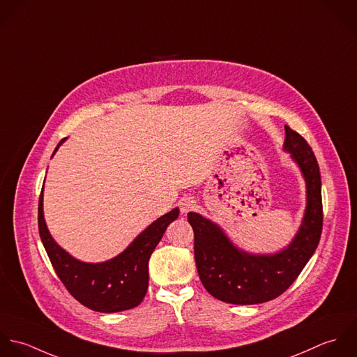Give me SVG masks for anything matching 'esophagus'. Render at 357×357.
Segmentation results:
<instances>
[{"mask_svg":"<svg viewBox=\"0 0 357 357\" xmlns=\"http://www.w3.org/2000/svg\"><path fill=\"white\" fill-rule=\"evenodd\" d=\"M179 207H181V213L182 214H188V213H190L196 207V202L192 197H183L179 202Z\"/></svg>","mask_w":357,"mask_h":357,"instance_id":"obj_1","label":"esophagus"}]
</instances>
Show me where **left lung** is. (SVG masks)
<instances>
[{
    "mask_svg": "<svg viewBox=\"0 0 357 357\" xmlns=\"http://www.w3.org/2000/svg\"><path fill=\"white\" fill-rule=\"evenodd\" d=\"M284 149L299 165L307 190L302 225L292 243L273 255H251L236 248L211 220L189 213L195 231V259L204 288L219 301L254 305L272 301L295 282L317 248L323 230L321 178L312 147L285 126Z\"/></svg>",
    "mask_w": 357,
    "mask_h": 357,
    "instance_id": "8db88e82",
    "label": "left lung"
}]
</instances>
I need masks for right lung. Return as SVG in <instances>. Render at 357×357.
<instances>
[{"instance_id":"right-lung-1","label":"right lung","mask_w":357,"mask_h":357,"mask_svg":"<svg viewBox=\"0 0 357 357\" xmlns=\"http://www.w3.org/2000/svg\"><path fill=\"white\" fill-rule=\"evenodd\" d=\"M62 139L58 147L63 143ZM179 210L154 220L119 257L102 264H85L70 257L51 237L43 214V190L38 202V230L50 261L73 296L84 306L102 313L128 310L142 302L149 285V258L167 226Z\"/></svg>"}]
</instances>
